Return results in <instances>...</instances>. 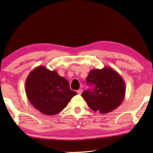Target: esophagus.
Instances as JSON below:
<instances>
[{"mask_svg": "<svg viewBox=\"0 0 153 153\" xmlns=\"http://www.w3.org/2000/svg\"><path fill=\"white\" fill-rule=\"evenodd\" d=\"M82 92H83V90L82 89H79V90L77 91V93H78L79 95H81V94L82 93Z\"/></svg>", "mask_w": 153, "mask_h": 153, "instance_id": "1", "label": "esophagus"}]
</instances>
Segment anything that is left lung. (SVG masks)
I'll list each match as a JSON object with an SVG mask.
<instances>
[{"mask_svg": "<svg viewBox=\"0 0 153 153\" xmlns=\"http://www.w3.org/2000/svg\"><path fill=\"white\" fill-rule=\"evenodd\" d=\"M86 82L95 85V89L84 91L82 96L93 111L102 114L109 113L118 108L124 99L125 82L112 68L91 70Z\"/></svg>", "mask_w": 153, "mask_h": 153, "instance_id": "1", "label": "left lung"}]
</instances>
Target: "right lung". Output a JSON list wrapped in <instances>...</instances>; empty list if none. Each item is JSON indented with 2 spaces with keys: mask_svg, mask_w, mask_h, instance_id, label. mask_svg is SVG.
Returning <instances> with one entry per match:
<instances>
[{
  "mask_svg": "<svg viewBox=\"0 0 153 153\" xmlns=\"http://www.w3.org/2000/svg\"><path fill=\"white\" fill-rule=\"evenodd\" d=\"M25 93L35 109L47 115L61 112L77 93L71 90L69 82L43 66L32 70L25 80Z\"/></svg>",
  "mask_w": 153,
  "mask_h": 153,
  "instance_id": "1",
  "label": "right lung"
}]
</instances>
